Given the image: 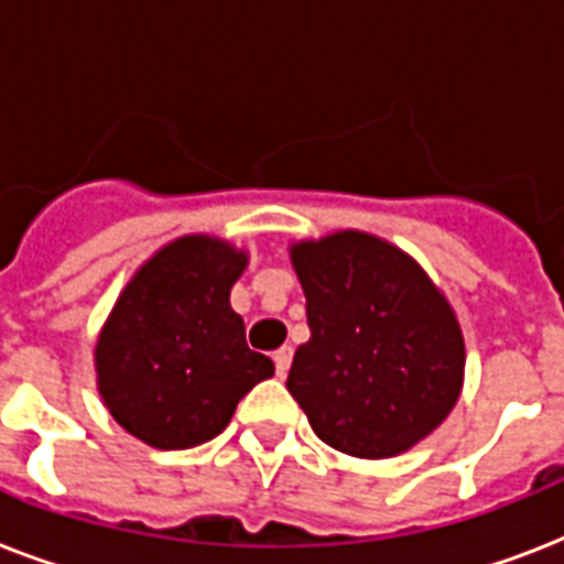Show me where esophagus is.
I'll use <instances>...</instances> for the list:
<instances>
[{"mask_svg":"<svg viewBox=\"0 0 564 564\" xmlns=\"http://www.w3.org/2000/svg\"><path fill=\"white\" fill-rule=\"evenodd\" d=\"M272 360H274V369H278V377H286V371H290V362H292V348H290V345H283V348H278Z\"/></svg>","mask_w":564,"mask_h":564,"instance_id":"34e87169","label":"esophagus"}]
</instances>
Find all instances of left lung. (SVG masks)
<instances>
[{
	"label": "left lung",
	"mask_w": 564,
	"mask_h": 564,
	"mask_svg": "<svg viewBox=\"0 0 564 564\" xmlns=\"http://www.w3.org/2000/svg\"><path fill=\"white\" fill-rule=\"evenodd\" d=\"M310 339L286 389L325 445L389 459L427 438L459 401L465 339L451 301L406 251L366 230L290 246Z\"/></svg>",
	"instance_id": "obj_1"
}]
</instances>
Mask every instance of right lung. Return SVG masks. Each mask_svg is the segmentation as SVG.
<instances>
[{"label": "right lung", "instance_id": "obj_1", "mask_svg": "<svg viewBox=\"0 0 564 564\" xmlns=\"http://www.w3.org/2000/svg\"><path fill=\"white\" fill-rule=\"evenodd\" d=\"M248 254L187 234L158 248L119 292L96 339V386L119 427L158 451H187L228 427L274 362L246 345L230 290Z\"/></svg>", "mask_w": 564, "mask_h": 564}]
</instances>
